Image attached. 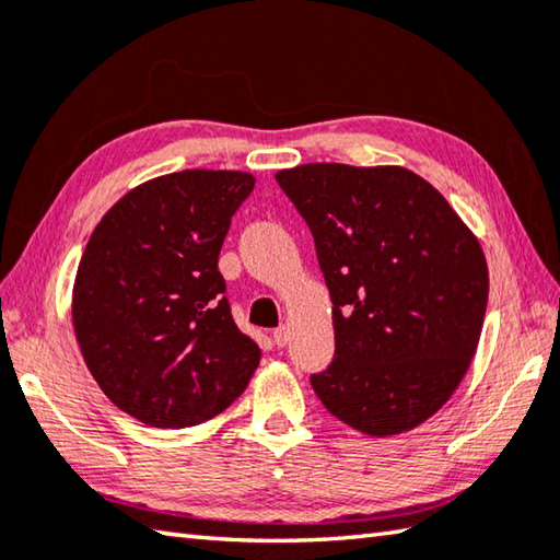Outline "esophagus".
I'll list each match as a JSON object with an SVG mask.
<instances>
[{
    "instance_id": "obj_1",
    "label": "esophagus",
    "mask_w": 560,
    "mask_h": 560,
    "mask_svg": "<svg viewBox=\"0 0 560 560\" xmlns=\"http://www.w3.org/2000/svg\"><path fill=\"white\" fill-rule=\"evenodd\" d=\"M271 337H273V345H277V347H287V342H289V327H277V330L271 332Z\"/></svg>"
}]
</instances>
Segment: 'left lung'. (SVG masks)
Returning <instances> with one entry per match:
<instances>
[{
  "instance_id": "1",
  "label": "left lung",
  "mask_w": 560,
  "mask_h": 560,
  "mask_svg": "<svg viewBox=\"0 0 560 560\" xmlns=\"http://www.w3.org/2000/svg\"><path fill=\"white\" fill-rule=\"evenodd\" d=\"M332 299L335 359L311 376L337 420L369 436L422 424L476 354L488 265L444 196L405 167L281 170Z\"/></svg>"
}]
</instances>
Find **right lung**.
Returning <instances> with one entry per match:
<instances>
[{
	"instance_id": "add662e5",
	"label": "right lung",
	"mask_w": 560,
	"mask_h": 560,
	"mask_svg": "<svg viewBox=\"0 0 560 560\" xmlns=\"http://www.w3.org/2000/svg\"><path fill=\"white\" fill-rule=\"evenodd\" d=\"M255 177L184 170L130 189L84 247L72 323L84 364L118 410L179 430L221 415L259 366L230 313L218 255Z\"/></svg>"
}]
</instances>
